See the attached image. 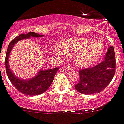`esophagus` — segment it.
Returning a JSON list of instances; mask_svg holds the SVG:
<instances>
[{
	"label": "esophagus",
	"mask_w": 124,
	"mask_h": 124,
	"mask_svg": "<svg viewBox=\"0 0 124 124\" xmlns=\"http://www.w3.org/2000/svg\"><path fill=\"white\" fill-rule=\"evenodd\" d=\"M64 69H66V70H71V69H72V67H71V65H66L64 67Z\"/></svg>",
	"instance_id": "34e87169"
}]
</instances>
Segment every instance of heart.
Wrapping results in <instances>:
<instances>
[{
  "instance_id": "heart-1",
  "label": "heart",
  "mask_w": 124,
  "mask_h": 124,
  "mask_svg": "<svg viewBox=\"0 0 124 124\" xmlns=\"http://www.w3.org/2000/svg\"><path fill=\"white\" fill-rule=\"evenodd\" d=\"M55 52L62 57L65 53L74 57L76 65L86 68L97 62L103 53L102 44L91 38H71L67 39L60 46H56Z\"/></svg>"
}]
</instances>
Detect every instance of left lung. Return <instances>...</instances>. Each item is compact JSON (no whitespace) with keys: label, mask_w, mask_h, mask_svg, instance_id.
<instances>
[{"label":"left lung","mask_w":124,"mask_h":124,"mask_svg":"<svg viewBox=\"0 0 124 124\" xmlns=\"http://www.w3.org/2000/svg\"><path fill=\"white\" fill-rule=\"evenodd\" d=\"M115 55L113 46H109L105 60L93 67L80 69L79 83L74 86L85 95L99 93L111 82L115 72Z\"/></svg>","instance_id":"1"}]
</instances>
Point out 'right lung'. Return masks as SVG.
Wrapping results in <instances>:
<instances>
[{
  "label": "right lung",
  "instance_id": "add662e5",
  "mask_svg": "<svg viewBox=\"0 0 124 124\" xmlns=\"http://www.w3.org/2000/svg\"><path fill=\"white\" fill-rule=\"evenodd\" d=\"M43 36V35H39L37 33L32 32H30L27 34H20V36L16 37L13 41H11L7 50L6 60H5L7 75L14 86L16 87L17 90L20 91L21 93H23L25 95H37L44 93L49 88L50 85H52L55 74L57 73V71L59 70V68L55 67L53 69H48L46 71L41 70L39 73L32 79L23 80L17 78L9 69V56L13 46L20 40L26 38H30L31 37L40 38Z\"/></svg>",
  "mask_w": 124,
  "mask_h": 124
}]
</instances>
